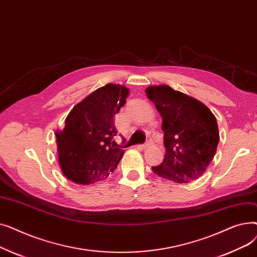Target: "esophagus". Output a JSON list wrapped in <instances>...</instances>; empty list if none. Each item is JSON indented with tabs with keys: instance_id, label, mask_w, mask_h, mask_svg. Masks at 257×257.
<instances>
[{
	"instance_id": "34e87169",
	"label": "esophagus",
	"mask_w": 257,
	"mask_h": 257,
	"mask_svg": "<svg viewBox=\"0 0 257 257\" xmlns=\"http://www.w3.org/2000/svg\"><path fill=\"white\" fill-rule=\"evenodd\" d=\"M150 145H151L150 142H147V143H145V144H143V145H139L138 148H139V149H146V148L149 147Z\"/></svg>"
}]
</instances>
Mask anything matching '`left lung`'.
I'll return each instance as SVG.
<instances>
[{
    "label": "left lung",
    "mask_w": 257,
    "mask_h": 257,
    "mask_svg": "<svg viewBox=\"0 0 257 257\" xmlns=\"http://www.w3.org/2000/svg\"><path fill=\"white\" fill-rule=\"evenodd\" d=\"M146 93L163 116L166 148L164 161L153 172L177 183L197 180L217 151V119L203 103L168 85L149 86Z\"/></svg>",
    "instance_id": "obj_1"
}]
</instances>
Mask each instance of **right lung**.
<instances>
[{
	"instance_id": "add662e5",
	"label": "right lung",
	"mask_w": 257,
	"mask_h": 257,
	"mask_svg": "<svg viewBox=\"0 0 257 257\" xmlns=\"http://www.w3.org/2000/svg\"><path fill=\"white\" fill-rule=\"evenodd\" d=\"M129 89L106 84L78 103L57 132L58 160L64 176L78 184L106 179L118 165L124 150L115 147L113 117L126 103Z\"/></svg>"
}]
</instances>
